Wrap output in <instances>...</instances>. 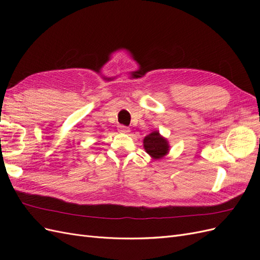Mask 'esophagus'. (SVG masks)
I'll return each instance as SVG.
<instances>
[{"mask_svg":"<svg viewBox=\"0 0 260 260\" xmlns=\"http://www.w3.org/2000/svg\"><path fill=\"white\" fill-rule=\"evenodd\" d=\"M118 131L121 132V133H129L130 132V129L128 127H125V125H118Z\"/></svg>","mask_w":260,"mask_h":260,"instance_id":"esophagus-1","label":"esophagus"}]
</instances>
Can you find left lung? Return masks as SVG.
Listing matches in <instances>:
<instances>
[{"mask_svg": "<svg viewBox=\"0 0 260 260\" xmlns=\"http://www.w3.org/2000/svg\"><path fill=\"white\" fill-rule=\"evenodd\" d=\"M146 153L154 159H160L169 152L168 141L159 135L158 131H153L143 140Z\"/></svg>", "mask_w": 260, "mask_h": 260, "instance_id": "left-lung-1", "label": "left lung"}]
</instances>
